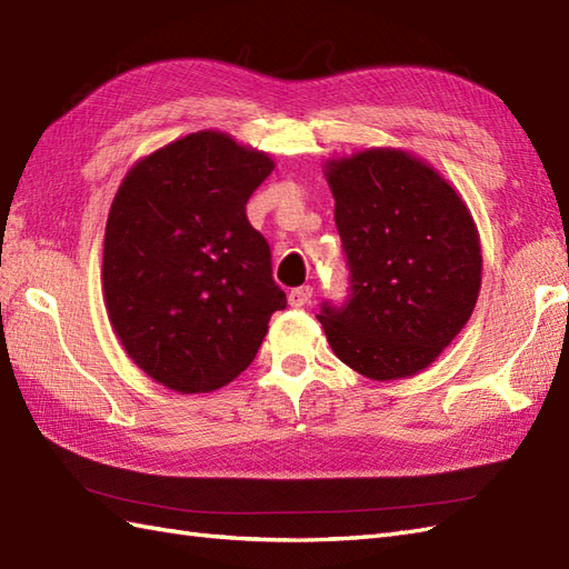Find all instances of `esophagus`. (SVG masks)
Instances as JSON below:
<instances>
[{
  "label": "esophagus",
  "mask_w": 569,
  "mask_h": 569,
  "mask_svg": "<svg viewBox=\"0 0 569 569\" xmlns=\"http://www.w3.org/2000/svg\"><path fill=\"white\" fill-rule=\"evenodd\" d=\"M312 298V286H300V288H293L288 293V302L290 308H302V305H308Z\"/></svg>",
  "instance_id": "esophagus-1"
}]
</instances>
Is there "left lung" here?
<instances>
[{"instance_id":"left-lung-1","label":"left lung","mask_w":569,"mask_h":569,"mask_svg":"<svg viewBox=\"0 0 569 569\" xmlns=\"http://www.w3.org/2000/svg\"><path fill=\"white\" fill-rule=\"evenodd\" d=\"M325 178L351 269V298L317 315L331 351L377 382L423 372L478 300L483 257L469 207L401 149L331 158Z\"/></svg>"}]
</instances>
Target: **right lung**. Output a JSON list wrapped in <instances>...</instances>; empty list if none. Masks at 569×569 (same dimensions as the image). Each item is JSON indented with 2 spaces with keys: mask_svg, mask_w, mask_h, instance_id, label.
<instances>
[{
  "mask_svg": "<svg viewBox=\"0 0 569 569\" xmlns=\"http://www.w3.org/2000/svg\"><path fill=\"white\" fill-rule=\"evenodd\" d=\"M273 160L203 129L132 166L103 247L108 319L137 366L172 391L203 395L250 366L286 308L271 250L244 203Z\"/></svg>",
  "mask_w": 569,
  "mask_h": 569,
  "instance_id": "right-lung-1",
  "label": "right lung"
}]
</instances>
